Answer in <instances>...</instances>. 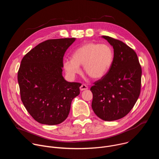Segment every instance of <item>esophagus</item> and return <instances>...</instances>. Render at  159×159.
Masks as SVG:
<instances>
[{"label":"esophagus","instance_id":"1","mask_svg":"<svg viewBox=\"0 0 159 159\" xmlns=\"http://www.w3.org/2000/svg\"><path fill=\"white\" fill-rule=\"evenodd\" d=\"M87 89H88V87L86 85H85V84H82L80 87V89L81 91H82V90H87Z\"/></svg>","mask_w":159,"mask_h":159}]
</instances>
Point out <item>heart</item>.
Listing matches in <instances>:
<instances>
[{"label": "heart", "mask_w": 159, "mask_h": 159, "mask_svg": "<svg viewBox=\"0 0 159 159\" xmlns=\"http://www.w3.org/2000/svg\"><path fill=\"white\" fill-rule=\"evenodd\" d=\"M115 53L108 44L88 43L77 48L72 59L63 60V67L71 77L80 72L79 66L83 65L84 72L90 78L99 79L109 70L114 61Z\"/></svg>", "instance_id": "heart-1"}]
</instances>
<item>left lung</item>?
Masks as SVG:
<instances>
[{"label": "left lung", "mask_w": 159, "mask_h": 159, "mask_svg": "<svg viewBox=\"0 0 159 159\" xmlns=\"http://www.w3.org/2000/svg\"><path fill=\"white\" fill-rule=\"evenodd\" d=\"M114 49V61L108 72L90 88L92 108L101 120L112 121L125 116L140 93L142 68L135 52L123 42L102 36Z\"/></svg>", "instance_id": "left-lung-1"}]
</instances>
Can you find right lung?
I'll return each instance as SVG.
<instances>
[{
  "label": "right lung",
  "mask_w": 159,
  "mask_h": 159,
  "mask_svg": "<svg viewBox=\"0 0 159 159\" xmlns=\"http://www.w3.org/2000/svg\"><path fill=\"white\" fill-rule=\"evenodd\" d=\"M75 38L42 42L22 58L17 74L21 101L38 123L58 125L68 117L72 100L80 94V83L62 75L63 57Z\"/></svg>",
  "instance_id": "obj_1"
}]
</instances>
